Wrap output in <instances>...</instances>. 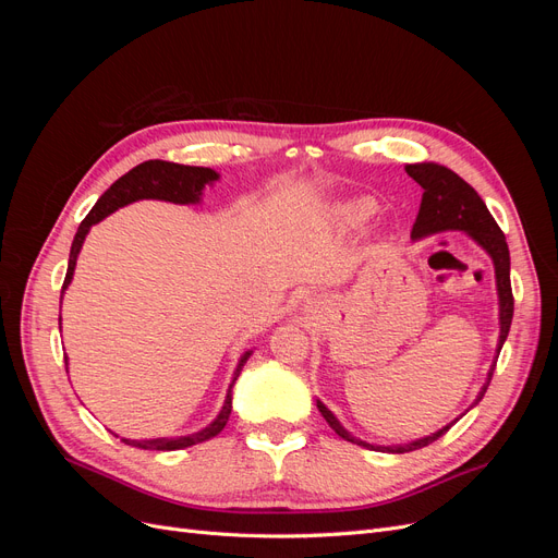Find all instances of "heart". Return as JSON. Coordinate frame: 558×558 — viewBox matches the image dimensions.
I'll use <instances>...</instances> for the list:
<instances>
[{
	"label": "heart",
	"instance_id": "1",
	"mask_svg": "<svg viewBox=\"0 0 558 558\" xmlns=\"http://www.w3.org/2000/svg\"><path fill=\"white\" fill-rule=\"evenodd\" d=\"M369 211H373V207H369V202H363V199L349 202V205L340 207V216L344 218L347 223H361V221H365V218L369 216Z\"/></svg>",
	"mask_w": 558,
	"mask_h": 558
}]
</instances>
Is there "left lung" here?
Returning a JSON list of instances; mask_svg holds the SVG:
<instances>
[{
    "label": "left lung",
    "instance_id": "obj_1",
    "mask_svg": "<svg viewBox=\"0 0 558 558\" xmlns=\"http://www.w3.org/2000/svg\"><path fill=\"white\" fill-rule=\"evenodd\" d=\"M404 170H408V174L421 185V189H424L418 216H416L414 228H412L414 240L428 238V234L442 232V230H463L488 253V256H492L494 267H496L498 305H500V340H498V353H500L502 342L508 340V332H510V326H512V314H514V298H512V283H510V248H508V242H505L502 230L494 221V216L488 214L484 199L477 195V191L472 189L468 181H463L459 174L451 172L449 167H442L437 162H416V165H408ZM494 369H496V361H494L492 369H488V379L482 386V391H480L475 404L484 398L488 381H492V377H494ZM316 408L328 421V426L337 435L344 437L347 442L361 445V447H367V449L388 451V453H404V451L428 447L430 442H435L437 437H442L456 424V421H451L449 426L440 428L428 437H421V440H414L410 445L373 447V445L356 440V437L349 435L344 430V426L335 418V414L326 408L324 402L316 400Z\"/></svg>",
    "mask_w": 558,
    "mask_h": 558
}]
</instances>
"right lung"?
<instances>
[{
    "instance_id": "right-lung-1",
    "label": "right lung",
    "mask_w": 558,
    "mask_h": 558,
    "mask_svg": "<svg viewBox=\"0 0 558 558\" xmlns=\"http://www.w3.org/2000/svg\"><path fill=\"white\" fill-rule=\"evenodd\" d=\"M218 174L209 167H191V165H177V162H167V160H146L137 167H132L128 174H123L118 181L111 183V189L105 191V195L97 199V205L90 209V214L83 218L74 242H72V251H70V265H66V277L62 283V293L66 286H70L72 277H74V267H76V258L78 251L83 246V240H86L88 230L107 218L109 214H113L116 209H121L130 202L137 199H165V202H174V205H195L202 197V191L205 185L216 181ZM62 302V295H60ZM251 351H246L244 356L238 363V369L232 375V384L238 381L244 363L248 361ZM64 365H66V356H64ZM232 384L228 388V396L223 402V410L218 412V416L211 421L207 428H202L193 435H181V437H156V440H125V445L140 447V449H156V451H174V449H185L193 447L197 442H205L221 433L228 424L230 412H232Z\"/></svg>"
}]
</instances>
